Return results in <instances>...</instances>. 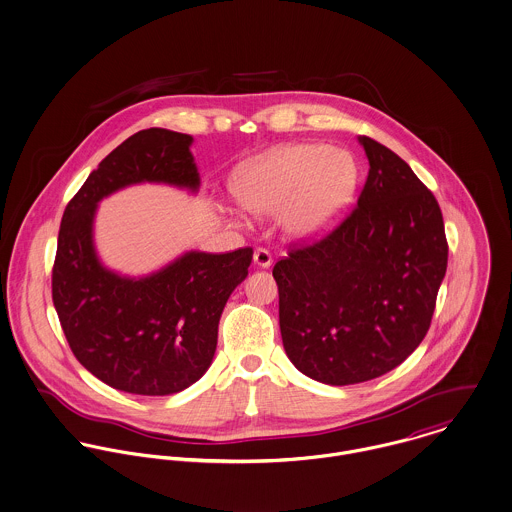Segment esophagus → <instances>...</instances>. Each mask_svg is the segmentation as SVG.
Segmentation results:
<instances>
[{
  "instance_id": "esophagus-1",
  "label": "esophagus",
  "mask_w": 512,
  "mask_h": 512,
  "mask_svg": "<svg viewBox=\"0 0 512 512\" xmlns=\"http://www.w3.org/2000/svg\"><path fill=\"white\" fill-rule=\"evenodd\" d=\"M253 261H255V265H259V267L267 269V267H271V265H273V255H271L267 249L259 247V249H255Z\"/></svg>"
}]
</instances>
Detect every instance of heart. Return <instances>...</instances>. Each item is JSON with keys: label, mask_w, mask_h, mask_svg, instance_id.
Here are the masks:
<instances>
[{"label": "heart", "mask_w": 512, "mask_h": 512, "mask_svg": "<svg viewBox=\"0 0 512 512\" xmlns=\"http://www.w3.org/2000/svg\"><path fill=\"white\" fill-rule=\"evenodd\" d=\"M359 169L349 151L324 143L281 145L243 163L231 178L237 204L271 216L283 208V228L298 239L318 237L349 208Z\"/></svg>", "instance_id": "b5f03b06"}]
</instances>
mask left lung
Segmentation results:
<instances>
[{
  "label": "left lung",
  "instance_id": "1",
  "mask_svg": "<svg viewBox=\"0 0 512 512\" xmlns=\"http://www.w3.org/2000/svg\"><path fill=\"white\" fill-rule=\"evenodd\" d=\"M359 143L369 174L357 204L273 267L288 359L336 387L377 379L420 345L448 267L434 194L397 153L365 135Z\"/></svg>",
  "mask_w": 512,
  "mask_h": 512
}]
</instances>
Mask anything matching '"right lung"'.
<instances>
[{
  "label": "right lung",
  "instance_id": "obj_1",
  "mask_svg": "<svg viewBox=\"0 0 512 512\" xmlns=\"http://www.w3.org/2000/svg\"><path fill=\"white\" fill-rule=\"evenodd\" d=\"M190 145V135L161 127L131 135L90 172L60 222L53 302L62 332L94 377L131 395L180 393L208 371L224 306L253 259L251 247L190 251L143 279L119 277L98 261V202L137 182L196 190Z\"/></svg>",
  "mask_w": 512,
  "mask_h": 512
}]
</instances>
